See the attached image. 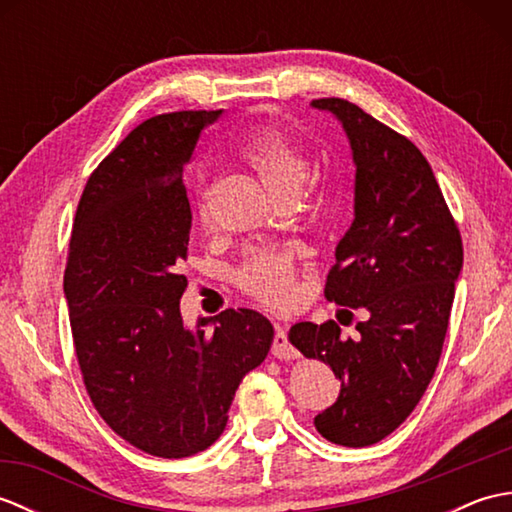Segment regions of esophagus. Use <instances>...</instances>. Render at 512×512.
<instances>
[{
  "instance_id": "34e87169",
  "label": "esophagus",
  "mask_w": 512,
  "mask_h": 512,
  "mask_svg": "<svg viewBox=\"0 0 512 512\" xmlns=\"http://www.w3.org/2000/svg\"><path fill=\"white\" fill-rule=\"evenodd\" d=\"M273 356L279 358V361H292V358H297L299 352L292 347V343L288 341V334L286 328H281L277 325V332H275V341H273Z\"/></svg>"
}]
</instances>
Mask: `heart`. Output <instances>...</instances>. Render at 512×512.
Here are the masks:
<instances>
[{"label":"heart","instance_id":"b5f03b06","mask_svg":"<svg viewBox=\"0 0 512 512\" xmlns=\"http://www.w3.org/2000/svg\"><path fill=\"white\" fill-rule=\"evenodd\" d=\"M246 165L257 173L277 202L292 200L308 178V160L290 140L273 127H262L242 149ZM204 213V204H198ZM237 284L268 306H288L295 299V259L288 250L253 248L235 273Z\"/></svg>","mask_w":512,"mask_h":512}]
</instances>
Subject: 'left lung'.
<instances>
[{
  "label": "left lung",
  "mask_w": 512,
  "mask_h": 512,
  "mask_svg": "<svg viewBox=\"0 0 512 512\" xmlns=\"http://www.w3.org/2000/svg\"><path fill=\"white\" fill-rule=\"evenodd\" d=\"M350 140L354 222L336 246L325 297L345 306L358 339L334 321H301L288 339L341 380L339 398L314 418L325 440L369 447L398 429L427 391L447 336L462 237L427 158L394 129L343 99H317Z\"/></svg>",
  "instance_id": "1"
}]
</instances>
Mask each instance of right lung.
I'll return each mask as SVG.
<instances>
[{
	"mask_svg": "<svg viewBox=\"0 0 512 512\" xmlns=\"http://www.w3.org/2000/svg\"><path fill=\"white\" fill-rule=\"evenodd\" d=\"M220 114H160L129 132L85 184L70 237L63 292L85 389L114 433L156 458H189L222 436L239 383L275 336L248 308L182 323V171Z\"/></svg>",
	"mask_w": 512,
	"mask_h": 512,
	"instance_id": "add662e5",
	"label": "right lung"
}]
</instances>
